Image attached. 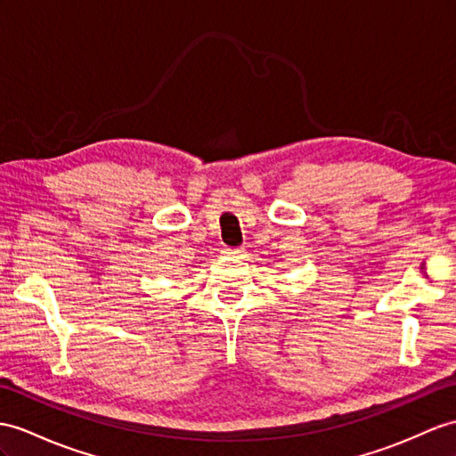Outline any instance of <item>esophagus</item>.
Returning <instances> with one entry per match:
<instances>
[{"label": "esophagus", "instance_id": "esophagus-1", "mask_svg": "<svg viewBox=\"0 0 456 456\" xmlns=\"http://www.w3.org/2000/svg\"><path fill=\"white\" fill-rule=\"evenodd\" d=\"M224 255H228V257H232V259H241L243 255H246V249H243V248H226Z\"/></svg>", "mask_w": 456, "mask_h": 456}]
</instances>
